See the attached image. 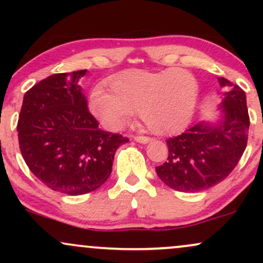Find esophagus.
Segmentation results:
<instances>
[{"instance_id": "esophagus-1", "label": "esophagus", "mask_w": 263, "mask_h": 263, "mask_svg": "<svg viewBox=\"0 0 263 263\" xmlns=\"http://www.w3.org/2000/svg\"><path fill=\"white\" fill-rule=\"evenodd\" d=\"M135 141L138 142V143H148L151 138L146 137V136H135Z\"/></svg>"}]
</instances>
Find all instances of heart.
I'll return each mask as SVG.
<instances>
[{
	"label": "heart",
	"mask_w": 263,
	"mask_h": 263,
	"mask_svg": "<svg viewBox=\"0 0 263 263\" xmlns=\"http://www.w3.org/2000/svg\"><path fill=\"white\" fill-rule=\"evenodd\" d=\"M110 87L98 86L90 95L91 112L105 127L121 128L138 110L144 125L162 135L188 125L199 91L197 78L182 68L125 70L111 78Z\"/></svg>",
	"instance_id": "obj_1"
}]
</instances>
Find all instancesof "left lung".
Instances as JSON below:
<instances>
[{
    "label": "left lung",
    "mask_w": 263,
    "mask_h": 263,
    "mask_svg": "<svg viewBox=\"0 0 263 263\" xmlns=\"http://www.w3.org/2000/svg\"><path fill=\"white\" fill-rule=\"evenodd\" d=\"M222 93L221 119L198 122L167 140V162L156 167L165 185L178 192H201L222 182L245 152L250 127L246 93L225 78H218Z\"/></svg>",
    "instance_id": "8db88e82"
}]
</instances>
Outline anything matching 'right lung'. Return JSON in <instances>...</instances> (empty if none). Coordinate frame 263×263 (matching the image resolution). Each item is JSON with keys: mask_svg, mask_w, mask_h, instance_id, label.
<instances>
[{"mask_svg": "<svg viewBox=\"0 0 263 263\" xmlns=\"http://www.w3.org/2000/svg\"><path fill=\"white\" fill-rule=\"evenodd\" d=\"M86 70L54 74L25 93L18 117L26 164L48 188L68 195L96 190L112 171L127 137L99 128L79 80Z\"/></svg>", "mask_w": 263, "mask_h": 263, "instance_id": "obj_1", "label": "right lung"}]
</instances>
